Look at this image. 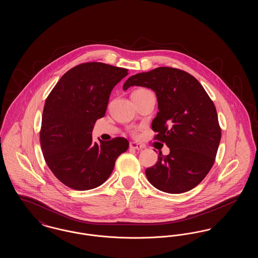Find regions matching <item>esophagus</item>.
<instances>
[{
  "instance_id": "esophagus-1",
  "label": "esophagus",
  "mask_w": 258,
  "mask_h": 258,
  "mask_svg": "<svg viewBox=\"0 0 258 258\" xmlns=\"http://www.w3.org/2000/svg\"><path fill=\"white\" fill-rule=\"evenodd\" d=\"M130 148H132V149H135V150H140V149H143L144 146H143V145H141V144H139V143L131 142V143H130Z\"/></svg>"
}]
</instances>
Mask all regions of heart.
<instances>
[{"label": "heart", "instance_id": "b5f03b06", "mask_svg": "<svg viewBox=\"0 0 258 258\" xmlns=\"http://www.w3.org/2000/svg\"><path fill=\"white\" fill-rule=\"evenodd\" d=\"M150 91H148L147 89H144V88H138L135 90L132 94V98L133 99H137V98H141L143 97L145 94L149 93Z\"/></svg>", "mask_w": 258, "mask_h": 258}]
</instances>
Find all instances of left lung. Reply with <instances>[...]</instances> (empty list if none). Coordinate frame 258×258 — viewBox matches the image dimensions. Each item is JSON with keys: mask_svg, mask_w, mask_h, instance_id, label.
I'll use <instances>...</instances> for the list:
<instances>
[{"mask_svg": "<svg viewBox=\"0 0 258 258\" xmlns=\"http://www.w3.org/2000/svg\"><path fill=\"white\" fill-rule=\"evenodd\" d=\"M152 89L159 112L152 122L155 139L170 149L146 170L148 181L168 194H182L200 184L211 170L221 131L214 102L196 77L184 71L160 67L131 76L123 84Z\"/></svg>", "mask_w": 258, "mask_h": 258, "instance_id": "1", "label": "left lung"}]
</instances>
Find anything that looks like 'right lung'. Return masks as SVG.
Listing matches in <instances>:
<instances>
[{
    "label": "right lung",
    "mask_w": 258,
    "mask_h": 258,
    "mask_svg": "<svg viewBox=\"0 0 258 258\" xmlns=\"http://www.w3.org/2000/svg\"><path fill=\"white\" fill-rule=\"evenodd\" d=\"M127 75V70L90 61L67 72L46 98L40 146L55 177L76 190L103 184L118 157L128 148L123 137L94 142L96 121L105 115L111 91Z\"/></svg>",
    "instance_id": "right-lung-1"
}]
</instances>
